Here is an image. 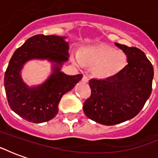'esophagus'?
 Instances as JSON below:
<instances>
[{"instance_id":"34e87169","label":"esophagus","mask_w":158,"mask_h":158,"mask_svg":"<svg viewBox=\"0 0 158 158\" xmlns=\"http://www.w3.org/2000/svg\"><path fill=\"white\" fill-rule=\"evenodd\" d=\"M88 81H89V78L87 77V76H84L82 78V82L83 83H88Z\"/></svg>"}]
</instances>
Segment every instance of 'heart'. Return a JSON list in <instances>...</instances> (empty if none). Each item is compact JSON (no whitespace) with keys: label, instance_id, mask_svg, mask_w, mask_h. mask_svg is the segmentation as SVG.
Wrapping results in <instances>:
<instances>
[{"label":"heart","instance_id":"b5f03b06","mask_svg":"<svg viewBox=\"0 0 158 158\" xmlns=\"http://www.w3.org/2000/svg\"><path fill=\"white\" fill-rule=\"evenodd\" d=\"M73 59L78 65L92 67L94 74L102 79L116 75L127 64L124 52L106 45L84 49L79 54L76 53Z\"/></svg>","mask_w":158,"mask_h":158}]
</instances>
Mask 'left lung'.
Listing matches in <instances>:
<instances>
[{
    "label": "left lung",
    "mask_w": 158,
    "mask_h": 158,
    "mask_svg": "<svg viewBox=\"0 0 158 158\" xmlns=\"http://www.w3.org/2000/svg\"><path fill=\"white\" fill-rule=\"evenodd\" d=\"M125 53L128 64L106 79H91V96L84 103L86 116L98 123L113 125L135 117L151 96L154 70L145 53L115 43Z\"/></svg>",
    "instance_id": "left-lung-1"
}]
</instances>
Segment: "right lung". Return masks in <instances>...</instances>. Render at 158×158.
I'll list each match as a JSON object with an SVG mask.
<instances>
[{"label": "right lung", "instance_id": "1", "mask_svg": "<svg viewBox=\"0 0 158 158\" xmlns=\"http://www.w3.org/2000/svg\"><path fill=\"white\" fill-rule=\"evenodd\" d=\"M66 36L37 35L29 38L13 53L5 73L4 86L9 106L23 118L40 123L58 113L62 96L81 80L82 74L69 75L62 71L69 61V43ZM47 60L51 73L44 82L29 86L23 81L22 70L29 60Z\"/></svg>", "mask_w": 158, "mask_h": 158}]
</instances>
